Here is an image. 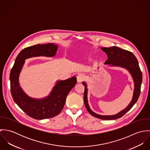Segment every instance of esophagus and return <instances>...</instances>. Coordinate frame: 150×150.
<instances>
[{"mask_svg": "<svg viewBox=\"0 0 150 150\" xmlns=\"http://www.w3.org/2000/svg\"><path fill=\"white\" fill-rule=\"evenodd\" d=\"M84 79H85V77L83 74H81V73L79 74L78 76H77V80L78 83L82 82Z\"/></svg>", "mask_w": 150, "mask_h": 150, "instance_id": "1", "label": "esophagus"}]
</instances>
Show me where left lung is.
<instances>
[{
	"label": "left lung",
	"instance_id": "1",
	"mask_svg": "<svg viewBox=\"0 0 150 150\" xmlns=\"http://www.w3.org/2000/svg\"><path fill=\"white\" fill-rule=\"evenodd\" d=\"M101 49L107 54L108 58L105 64H110L112 66L122 67L128 70L133 79L134 84L133 98L128 106L117 114L112 115H99L93 112L88 105L86 84L85 82H83V84L85 86L84 94V104L88 111L92 116L96 118L105 120H116L122 117L125 113L130 110V108L137 101L140 93V88L142 83V73L140 70L137 59L132 52L120 48L118 47H111L108 48L102 47Z\"/></svg>",
	"mask_w": 150,
	"mask_h": 150
}]
</instances>
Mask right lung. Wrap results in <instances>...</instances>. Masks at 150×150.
<instances>
[{
    "label": "right lung",
    "mask_w": 150,
    "mask_h": 150,
    "mask_svg": "<svg viewBox=\"0 0 150 150\" xmlns=\"http://www.w3.org/2000/svg\"><path fill=\"white\" fill-rule=\"evenodd\" d=\"M58 45L54 43L37 44L28 47L19 53L10 74V91L16 103L29 117L44 120L59 114L64 107L66 97L77 83L73 76L65 80L57 81L50 95L43 99H34L28 96L19 84V75L25 60L35 57H52L55 55Z\"/></svg>",
    "instance_id": "add662e5"
}]
</instances>
